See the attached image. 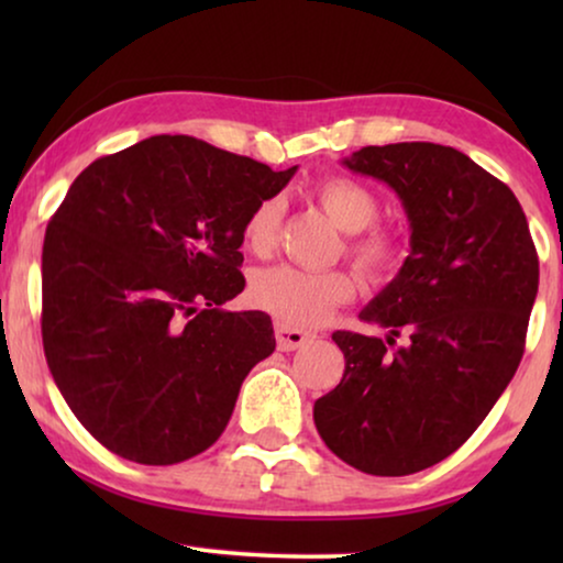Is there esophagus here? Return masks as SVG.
Listing matches in <instances>:
<instances>
[{
	"mask_svg": "<svg viewBox=\"0 0 563 563\" xmlns=\"http://www.w3.org/2000/svg\"><path fill=\"white\" fill-rule=\"evenodd\" d=\"M274 333H276V343H279L282 351H297L299 345H305L307 341H310V333H302V330L287 328V325H282V322H276Z\"/></svg>",
	"mask_w": 563,
	"mask_h": 563,
	"instance_id": "1",
	"label": "esophagus"
}]
</instances>
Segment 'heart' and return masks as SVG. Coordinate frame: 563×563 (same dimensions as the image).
Segmentation results:
<instances>
[{
    "label": "heart",
    "instance_id": "1",
    "mask_svg": "<svg viewBox=\"0 0 563 563\" xmlns=\"http://www.w3.org/2000/svg\"><path fill=\"white\" fill-rule=\"evenodd\" d=\"M314 197L338 228L345 230V251L372 279H389L405 264L407 245L395 230L368 228L379 214V199L366 184L349 176L320 181ZM284 205L266 197L245 218L243 241L249 251L266 256L279 241ZM251 302L287 328H314L333 314L335 307L356 297V279L345 268L305 272L297 266H272L253 276Z\"/></svg>",
    "mask_w": 563,
    "mask_h": 563
}]
</instances>
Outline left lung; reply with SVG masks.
<instances>
[{
	"label": "left lung",
	"instance_id": "1",
	"mask_svg": "<svg viewBox=\"0 0 563 563\" xmlns=\"http://www.w3.org/2000/svg\"><path fill=\"white\" fill-rule=\"evenodd\" d=\"M389 184L410 256L358 318L387 341L335 330L341 384L314 402L330 451L358 472L405 476L451 456L518 372L538 295V253L512 189L438 143L366 145L343 161ZM399 332L408 345H390Z\"/></svg>",
	"mask_w": 563,
	"mask_h": 563
}]
</instances>
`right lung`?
<instances>
[{
    "mask_svg": "<svg viewBox=\"0 0 563 563\" xmlns=\"http://www.w3.org/2000/svg\"><path fill=\"white\" fill-rule=\"evenodd\" d=\"M297 166L272 172L189 135H153L76 176L43 243V351L104 449L168 466L210 449L253 366L266 312H228L243 225Z\"/></svg>",
    "mask_w": 563,
    "mask_h": 563,
    "instance_id": "add662e5",
    "label": "right lung"
}]
</instances>
